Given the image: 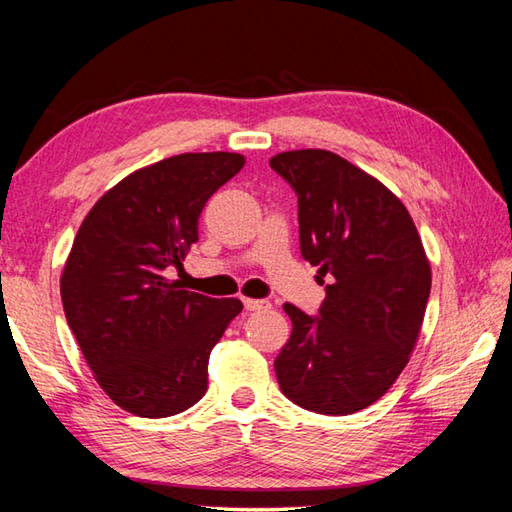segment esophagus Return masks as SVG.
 I'll return each mask as SVG.
<instances>
[{
    "instance_id": "esophagus-1",
    "label": "esophagus",
    "mask_w": 512,
    "mask_h": 512,
    "mask_svg": "<svg viewBox=\"0 0 512 512\" xmlns=\"http://www.w3.org/2000/svg\"><path fill=\"white\" fill-rule=\"evenodd\" d=\"M244 308H246V310H264V308H270V304L266 302V299H250V297H244Z\"/></svg>"
}]
</instances>
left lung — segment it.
I'll list each match as a JSON object with an SVG mask.
<instances>
[{
  "label": "left lung",
  "instance_id": "obj_1",
  "mask_svg": "<svg viewBox=\"0 0 512 512\" xmlns=\"http://www.w3.org/2000/svg\"><path fill=\"white\" fill-rule=\"evenodd\" d=\"M270 168L297 195L302 257L330 277L319 315L284 304L293 333L275 359L279 388L319 415L357 413L417 344L430 295L422 239L382 182L330 150H288Z\"/></svg>",
  "mask_w": 512,
  "mask_h": 512
}]
</instances>
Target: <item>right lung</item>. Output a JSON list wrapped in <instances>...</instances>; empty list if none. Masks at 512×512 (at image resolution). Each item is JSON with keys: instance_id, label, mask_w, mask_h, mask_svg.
I'll return each instance as SVG.
<instances>
[{"instance_id": "obj_1", "label": "right lung", "mask_w": 512, "mask_h": 512, "mask_svg": "<svg viewBox=\"0 0 512 512\" xmlns=\"http://www.w3.org/2000/svg\"><path fill=\"white\" fill-rule=\"evenodd\" d=\"M246 164L237 153H182L139 168L99 197L66 259L62 304L86 364L113 402L170 417L208 388L210 350L239 299H213L166 279L197 242L208 197Z\"/></svg>"}]
</instances>
